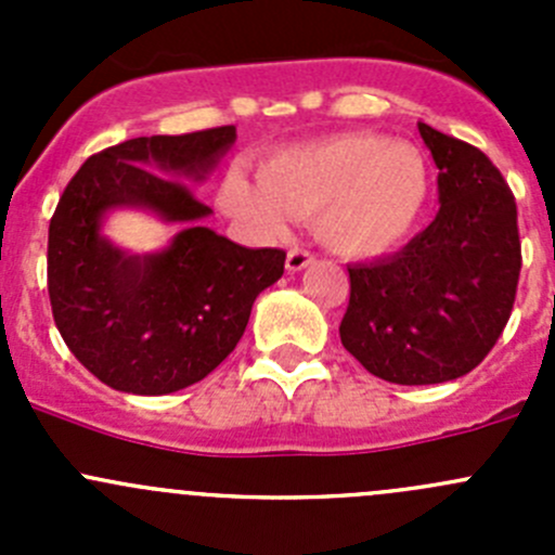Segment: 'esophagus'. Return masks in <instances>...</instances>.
<instances>
[{
  "label": "esophagus",
  "mask_w": 555,
  "mask_h": 555,
  "mask_svg": "<svg viewBox=\"0 0 555 555\" xmlns=\"http://www.w3.org/2000/svg\"><path fill=\"white\" fill-rule=\"evenodd\" d=\"M311 262H313V255L309 249H300V246H295V249L287 251V271L289 273L304 271V268H309Z\"/></svg>",
  "instance_id": "obj_1"
}]
</instances>
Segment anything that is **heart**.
I'll return each instance as SVG.
<instances>
[{
	"mask_svg": "<svg viewBox=\"0 0 555 555\" xmlns=\"http://www.w3.org/2000/svg\"><path fill=\"white\" fill-rule=\"evenodd\" d=\"M222 206L260 236L317 217V236L344 257H378L413 236L433 198L427 155L382 133H338L284 150L260 166V182L233 171Z\"/></svg>",
	"mask_w": 555,
	"mask_h": 555,
	"instance_id": "1",
	"label": "heart"
}]
</instances>
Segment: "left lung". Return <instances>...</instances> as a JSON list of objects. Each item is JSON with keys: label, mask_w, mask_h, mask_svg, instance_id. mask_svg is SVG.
<instances>
[{"label": "left lung", "mask_w": 555, "mask_h": 555, "mask_svg": "<svg viewBox=\"0 0 555 555\" xmlns=\"http://www.w3.org/2000/svg\"><path fill=\"white\" fill-rule=\"evenodd\" d=\"M438 166L440 211L395 255L349 268L340 344L367 373L424 386L467 376L511 319L520 273L518 211L478 147L418 122Z\"/></svg>", "instance_id": "obj_1"}]
</instances>
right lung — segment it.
I'll return each instance as SVG.
<instances>
[{
	"label": "right lung",
	"mask_w": 555,
	"mask_h": 555,
	"mask_svg": "<svg viewBox=\"0 0 555 555\" xmlns=\"http://www.w3.org/2000/svg\"><path fill=\"white\" fill-rule=\"evenodd\" d=\"M236 126L139 137L91 155L61 195L48 233V293L72 354L106 386L171 395L209 376L242 340L257 295L284 273L282 249H246L201 225L188 182L215 171ZM115 208H144L183 231L150 256L101 233Z\"/></svg>",
	"instance_id": "right-lung-1"
}]
</instances>
